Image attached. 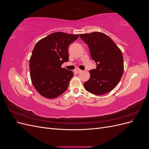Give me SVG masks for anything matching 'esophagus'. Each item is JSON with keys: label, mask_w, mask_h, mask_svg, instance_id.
<instances>
[{"label": "esophagus", "mask_w": 149, "mask_h": 149, "mask_svg": "<svg viewBox=\"0 0 149 149\" xmlns=\"http://www.w3.org/2000/svg\"><path fill=\"white\" fill-rule=\"evenodd\" d=\"M74 71L76 72V73H81L82 72V70H79V69H76L75 70H74Z\"/></svg>", "instance_id": "1"}]
</instances>
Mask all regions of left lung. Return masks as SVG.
Instances as JSON below:
<instances>
[{
    "instance_id": "left-lung-1",
    "label": "left lung",
    "mask_w": 149,
    "mask_h": 149,
    "mask_svg": "<svg viewBox=\"0 0 149 149\" xmlns=\"http://www.w3.org/2000/svg\"><path fill=\"white\" fill-rule=\"evenodd\" d=\"M88 45L96 68L89 71L90 78L84 83L87 91L102 95L113 89L124 72V60L120 49L110 37L101 32L80 34Z\"/></svg>"
}]
</instances>
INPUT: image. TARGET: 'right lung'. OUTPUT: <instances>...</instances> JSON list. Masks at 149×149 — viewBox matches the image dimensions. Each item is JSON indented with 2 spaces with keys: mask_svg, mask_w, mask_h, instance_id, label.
<instances>
[{
  "mask_svg": "<svg viewBox=\"0 0 149 149\" xmlns=\"http://www.w3.org/2000/svg\"><path fill=\"white\" fill-rule=\"evenodd\" d=\"M78 35L63 32L49 34L37 43L30 59V78L34 88L42 96L56 98L63 93L74 74L61 65L69 60L68 49Z\"/></svg>",
  "mask_w": 149,
  "mask_h": 149,
  "instance_id": "1",
  "label": "right lung"
}]
</instances>
